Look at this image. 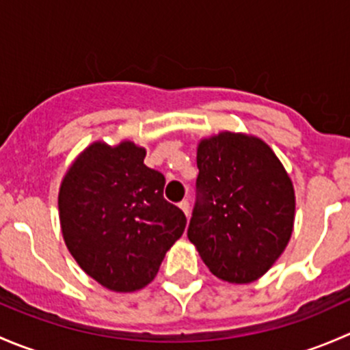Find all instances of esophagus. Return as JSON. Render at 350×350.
Instances as JSON below:
<instances>
[{
  "label": "esophagus",
  "mask_w": 350,
  "mask_h": 350,
  "mask_svg": "<svg viewBox=\"0 0 350 350\" xmlns=\"http://www.w3.org/2000/svg\"><path fill=\"white\" fill-rule=\"evenodd\" d=\"M179 208H181V210L185 211L186 217H189V201L188 200H183L181 203H179Z\"/></svg>",
  "instance_id": "1"
}]
</instances>
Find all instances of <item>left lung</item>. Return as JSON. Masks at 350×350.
I'll use <instances>...</instances> for the list:
<instances>
[{
  "label": "left lung",
  "instance_id": "8db88e82",
  "mask_svg": "<svg viewBox=\"0 0 350 350\" xmlns=\"http://www.w3.org/2000/svg\"><path fill=\"white\" fill-rule=\"evenodd\" d=\"M196 204L188 239L211 274L232 284L259 280L284 252L295 225V188L259 137L220 132L198 144Z\"/></svg>",
  "mask_w": 350,
  "mask_h": 350
}]
</instances>
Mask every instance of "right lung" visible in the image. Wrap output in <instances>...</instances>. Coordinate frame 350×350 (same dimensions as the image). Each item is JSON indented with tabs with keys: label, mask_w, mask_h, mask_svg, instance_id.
<instances>
[{
	"label": "right lung",
	"mask_w": 350,
	"mask_h": 350,
	"mask_svg": "<svg viewBox=\"0 0 350 350\" xmlns=\"http://www.w3.org/2000/svg\"><path fill=\"white\" fill-rule=\"evenodd\" d=\"M144 159L146 149L130 140H98L74 159L59 189L70 256L116 293L146 288L186 227L185 213L164 200V176Z\"/></svg>",
	"instance_id": "right-lung-1"
}]
</instances>
